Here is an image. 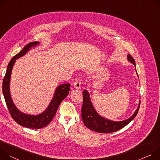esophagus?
<instances>
[{"label":"esophagus","instance_id":"esophagus-1","mask_svg":"<svg viewBox=\"0 0 160 160\" xmlns=\"http://www.w3.org/2000/svg\"><path fill=\"white\" fill-rule=\"evenodd\" d=\"M73 85H74V87L75 88V89H76V90H79L80 88H81V81H79V80H76L74 82V84H73Z\"/></svg>","mask_w":160,"mask_h":160}]
</instances>
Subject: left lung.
<instances>
[{
	"mask_svg": "<svg viewBox=\"0 0 160 160\" xmlns=\"http://www.w3.org/2000/svg\"><path fill=\"white\" fill-rule=\"evenodd\" d=\"M127 59L129 62L133 64L135 67V60L132 57H131L130 55H127ZM137 74L138 75L137 72ZM82 95L83 103L81 109V118L82 121L87 128L98 133H112L116 132L127 126L128 123H130L136 117L138 112L140 104V101L139 100L137 109L133 114L129 118L123 121H114L105 118L97 112L91 101L90 93L87 90H84L82 92Z\"/></svg>",
	"mask_w": 160,
	"mask_h": 160,
	"instance_id": "8db88e82",
	"label": "left lung"
}]
</instances>
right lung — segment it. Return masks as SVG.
Here are the masks:
<instances>
[{"mask_svg":"<svg viewBox=\"0 0 160 160\" xmlns=\"http://www.w3.org/2000/svg\"><path fill=\"white\" fill-rule=\"evenodd\" d=\"M39 44L40 42L38 41L28 44L11 60L2 82L3 95L11 117L20 125L32 129H40L48 125L55 116L60 104L67 97L70 90V84L68 83L57 86L48 108L44 111L37 115L25 114L16 108L10 93V81L12 67L17 59L24 56L32 48L36 47Z\"/></svg>","mask_w":160,"mask_h":160,"instance_id":"1","label":"right lung"}]
</instances>
